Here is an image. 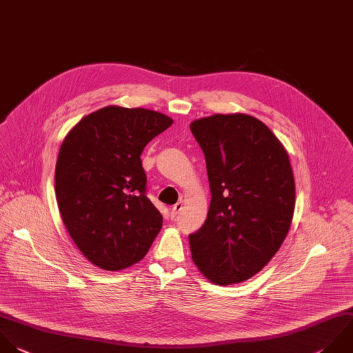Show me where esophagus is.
<instances>
[{"instance_id": "esophagus-1", "label": "esophagus", "mask_w": 353, "mask_h": 353, "mask_svg": "<svg viewBox=\"0 0 353 353\" xmlns=\"http://www.w3.org/2000/svg\"><path fill=\"white\" fill-rule=\"evenodd\" d=\"M182 207H183V200L181 199V200H179V201L175 204V205H172V207H171V210H170V214H171V216L174 218V216H175V215H176V214H178V212L182 210Z\"/></svg>"}]
</instances>
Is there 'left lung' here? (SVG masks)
Returning <instances> with one entry per match:
<instances>
[{
    "instance_id": "left-lung-1",
    "label": "left lung",
    "mask_w": 353,
    "mask_h": 353,
    "mask_svg": "<svg viewBox=\"0 0 353 353\" xmlns=\"http://www.w3.org/2000/svg\"><path fill=\"white\" fill-rule=\"evenodd\" d=\"M205 156L211 203L204 225L189 236L192 259L216 285L245 281L273 258L290 230L295 182L276 135L245 113L190 123Z\"/></svg>"
}]
</instances>
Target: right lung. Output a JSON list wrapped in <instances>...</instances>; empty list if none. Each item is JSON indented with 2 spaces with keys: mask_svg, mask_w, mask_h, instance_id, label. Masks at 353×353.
<instances>
[{
  "mask_svg": "<svg viewBox=\"0 0 353 353\" xmlns=\"http://www.w3.org/2000/svg\"><path fill=\"white\" fill-rule=\"evenodd\" d=\"M172 123L160 112L110 105L65 137L57 203L69 236L95 266L114 272L139 262L161 230L163 215L145 194L141 154Z\"/></svg>",
  "mask_w": 353,
  "mask_h": 353,
  "instance_id": "1",
  "label": "right lung"
}]
</instances>
